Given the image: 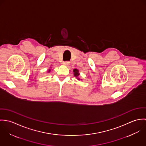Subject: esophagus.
<instances>
[{
    "instance_id": "obj_1",
    "label": "esophagus",
    "mask_w": 146,
    "mask_h": 146,
    "mask_svg": "<svg viewBox=\"0 0 146 146\" xmlns=\"http://www.w3.org/2000/svg\"><path fill=\"white\" fill-rule=\"evenodd\" d=\"M63 64L64 65H66V66H68L70 64V62H68V61H64V62H63Z\"/></svg>"
}]
</instances>
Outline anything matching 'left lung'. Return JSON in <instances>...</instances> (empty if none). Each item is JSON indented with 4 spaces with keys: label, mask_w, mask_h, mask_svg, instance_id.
<instances>
[{
    "label": "left lung",
    "mask_w": 146,
    "mask_h": 146,
    "mask_svg": "<svg viewBox=\"0 0 146 146\" xmlns=\"http://www.w3.org/2000/svg\"><path fill=\"white\" fill-rule=\"evenodd\" d=\"M73 71H74V76H75V77H78V76L79 75V71H78L77 69H74ZM78 80H79V79H78Z\"/></svg>",
    "instance_id": "obj_1"
}]
</instances>
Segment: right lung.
<instances>
[{
	"label": "right lung",
	"mask_w": 146,
	"mask_h": 146,
	"mask_svg": "<svg viewBox=\"0 0 146 146\" xmlns=\"http://www.w3.org/2000/svg\"><path fill=\"white\" fill-rule=\"evenodd\" d=\"M50 70L49 69V71H48V72H50Z\"/></svg>",
	"instance_id": "right-lung-1"
}]
</instances>
